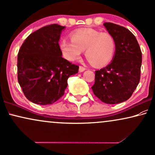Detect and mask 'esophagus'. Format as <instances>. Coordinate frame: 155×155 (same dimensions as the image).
<instances>
[{
	"mask_svg": "<svg viewBox=\"0 0 155 155\" xmlns=\"http://www.w3.org/2000/svg\"><path fill=\"white\" fill-rule=\"evenodd\" d=\"M86 70V68L85 67H83V66H79V72H83Z\"/></svg>",
	"mask_w": 155,
	"mask_h": 155,
	"instance_id": "1",
	"label": "esophagus"
}]
</instances>
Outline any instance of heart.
<instances>
[{"mask_svg": "<svg viewBox=\"0 0 155 155\" xmlns=\"http://www.w3.org/2000/svg\"><path fill=\"white\" fill-rule=\"evenodd\" d=\"M71 40L64 38L60 41V49L64 58L75 61L85 51L86 57L96 67L107 65L112 60L116 49L112 35L94 29L76 31L71 35Z\"/></svg>", "mask_w": 155, "mask_h": 155, "instance_id": "1", "label": "heart"}]
</instances>
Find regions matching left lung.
<instances>
[{
  "label": "left lung",
  "instance_id": "8db88e82",
  "mask_svg": "<svg viewBox=\"0 0 155 155\" xmlns=\"http://www.w3.org/2000/svg\"><path fill=\"white\" fill-rule=\"evenodd\" d=\"M104 25L116 42L113 61L95 71L94 94L103 102L114 104L127 101L140 80L142 51L134 34L124 27L107 22Z\"/></svg>",
  "mask_w": 155,
  "mask_h": 155
}]
</instances>
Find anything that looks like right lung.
<instances>
[{"instance_id": "1", "label": "right lung", "mask_w": 155, "mask_h": 155, "mask_svg": "<svg viewBox=\"0 0 155 155\" xmlns=\"http://www.w3.org/2000/svg\"><path fill=\"white\" fill-rule=\"evenodd\" d=\"M65 26L51 24L27 37L18 54V81L25 97L40 105L51 104L64 94L69 76L79 66L62 57L58 41Z\"/></svg>"}]
</instances>
